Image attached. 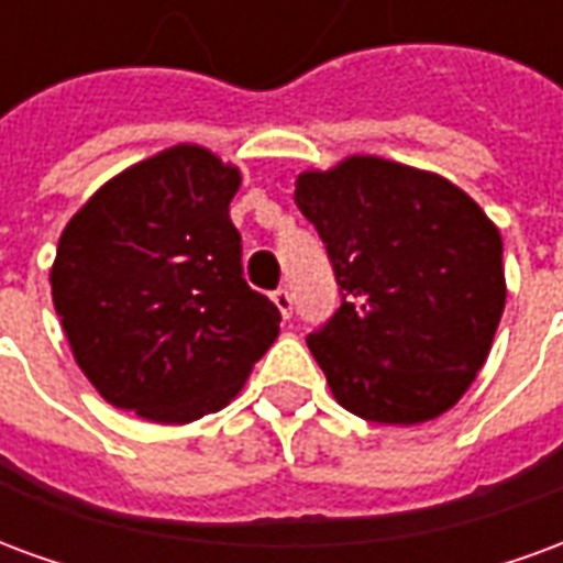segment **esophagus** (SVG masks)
I'll list each match as a JSON object with an SVG mask.
<instances>
[{
	"label": "esophagus",
	"mask_w": 563,
	"mask_h": 563,
	"mask_svg": "<svg viewBox=\"0 0 563 563\" xmlns=\"http://www.w3.org/2000/svg\"><path fill=\"white\" fill-rule=\"evenodd\" d=\"M271 301L277 305V310L283 313V319L292 317V295H289V289H277V292L271 295Z\"/></svg>",
	"instance_id": "34e87169"
}]
</instances>
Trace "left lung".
Instances as JSON below:
<instances>
[{
  "mask_svg": "<svg viewBox=\"0 0 563 563\" xmlns=\"http://www.w3.org/2000/svg\"><path fill=\"white\" fill-rule=\"evenodd\" d=\"M295 205L341 292L338 313L307 338L338 404L383 424L455 407L507 305L495 222L446 177L379 156L298 174Z\"/></svg>",
  "mask_w": 563,
  "mask_h": 563,
  "instance_id": "left-lung-1",
  "label": "left lung"
}]
</instances>
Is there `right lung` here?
Segmentation results:
<instances>
[{
  "mask_svg": "<svg viewBox=\"0 0 563 563\" xmlns=\"http://www.w3.org/2000/svg\"><path fill=\"white\" fill-rule=\"evenodd\" d=\"M241 172L177 144L111 177L68 220L51 289L104 401L162 424L217 413L280 334L229 217Z\"/></svg>",
  "mask_w": 563,
  "mask_h": 563,
  "instance_id": "right-lung-1",
  "label": "right lung"
}]
</instances>
